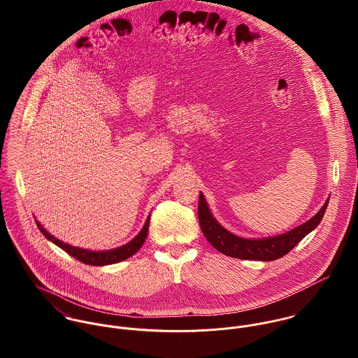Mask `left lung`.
<instances>
[{
    "label": "left lung",
    "instance_id": "left-lung-1",
    "mask_svg": "<svg viewBox=\"0 0 358 358\" xmlns=\"http://www.w3.org/2000/svg\"><path fill=\"white\" fill-rule=\"evenodd\" d=\"M328 203L329 199L311 219L287 233L264 238H244L230 233L213 217L204 194L200 193L199 220L205 238L220 254L245 260L270 262L287 255L298 245L299 241H302L308 233H311L320 224Z\"/></svg>",
    "mask_w": 358,
    "mask_h": 358
}]
</instances>
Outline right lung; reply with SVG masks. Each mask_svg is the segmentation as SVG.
I'll return each mask as SVG.
<instances>
[{
    "mask_svg": "<svg viewBox=\"0 0 358 358\" xmlns=\"http://www.w3.org/2000/svg\"><path fill=\"white\" fill-rule=\"evenodd\" d=\"M37 227L40 229V231L51 241L55 245H57L59 248H62L64 252H67L69 255L76 257L77 260L85 263V264H91V266H106V264H113V263H118L122 262L132 255H135L142 245L146 241L148 237V231H149V223H150V215L148 216L145 226L142 227V230L139 231V234L132 238L129 243L118 247V248H113V250H107V251H91V250H84L80 247H74L70 245L67 243H63L60 240H57L56 237H53L51 233H48L43 224L36 219Z\"/></svg>",
    "mask_w": 358,
    "mask_h": 358,
    "instance_id": "1",
    "label": "right lung"
}]
</instances>
